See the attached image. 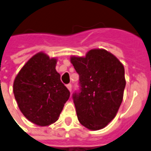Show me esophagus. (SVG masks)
I'll use <instances>...</instances> for the list:
<instances>
[{
  "mask_svg": "<svg viewBox=\"0 0 151 151\" xmlns=\"http://www.w3.org/2000/svg\"><path fill=\"white\" fill-rule=\"evenodd\" d=\"M66 87H67V89L69 90V91H70V92H71V90H72V85L68 84L66 86Z\"/></svg>",
  "mask_w": 151,
  "mask_h": 151,
  "instance_id": "esophagus-1",
  "label": "esophagus"
}]
</instances>
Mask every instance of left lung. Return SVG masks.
Listing matches in <instances>:
<instances>
[{
  "label": "left lung",
  "mask_w": 151,
  "mask_h": 151,
  "mask_svg": "<svg viewBox=\"0 0 151 151\" xmlns=\"http://www.w3.org/2000/svg\"><path fill=\"white\" fill-rule=\"evenodd\" d=\"M79 74L81 93L73 95L79 122L90 130L103 129L114 118L123 99L125 70L115 56L104 49L71 56Z\"/></svg>",
  "instance_id": "1"
}]
</instances>
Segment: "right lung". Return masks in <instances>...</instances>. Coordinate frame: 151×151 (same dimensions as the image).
I'll use <instances>...</instances> for the list:
<instances>
[{
	"label": "right lung",
	"mask_w": 151,
	"mask_h": 151,
	"mask_svg": "<svg viewBox=\"0 0 151 151\" xmlns=\"http://www.w3.org/2000/svg\"><path fill=\"white\" fill-rule=\"evenodd\" d=\"M57 58L39 52L23 65L13 81V93L29 121L46 127L58 119L70 95L56 70Z\"/></svg>",
	"instance_id": "1"
}]
</instances>
